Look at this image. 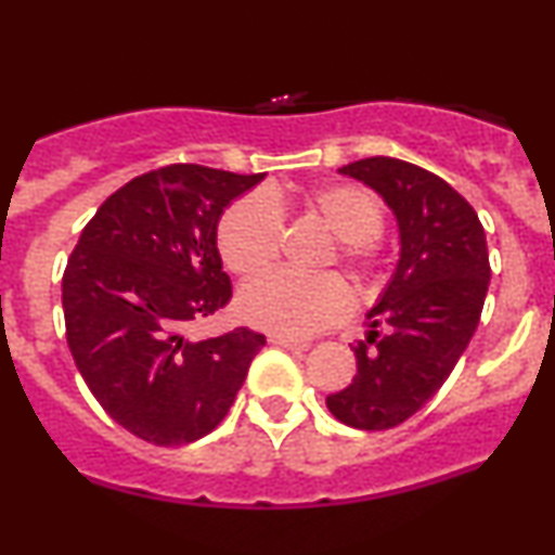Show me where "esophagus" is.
Returning <instances> with one entry per match:
<instances>
[{
  "instance_id": "obj_1",
  "label": "esophagus",
  "mask_w": 555,
  "mask_h": 555,
  "mask_svg": "<svg viewBox=\"0 0 555 555\" xmlns=\"http://www.w3.org/2000/svg\"><path fill=\"white\" fill-rule=\"evenodd\" d=\"M269 341L276 344V347H284V349H297V352H305V349H310V341L289 339V336H276V334H271Z\"/></svg>"
}]
</instances>
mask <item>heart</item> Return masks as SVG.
I'll use <instances>...</instances> for the list:
<instances>
[{"label": "heart", "mask_w": 555, "mask_h": 555, "mask_svg": "<svg viewBox=\"0 0 555 555\" xmlns=\"http://www.w3.org/2000/svg\"><path fill=\"white\" fill-rule=\"evenodd\" d=\"M292 208H299L334 234V247L323 258V266L336 260L358 279L362 292H371L384 260V206L365 188L347 182L318 184L302 195L269 190L263 197L245 195L234 201L216 229L227 269L242 279L269 271L282 247V216ZM349 310L352 295L334 273L310 279L271 273L242 286L237 297L242 321L289 339L336 326Z\"/></svg>", "instance_id": "b5f03b06"}]
</instances>
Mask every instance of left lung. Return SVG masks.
Segmentation results:
<instances>
[{
	"mask_svg": "<svg viewBox=\"0 0 555 555\" xmlns=\"http://www.w3.org/2000/svg\"><path fill=\"white\" fill-rule=\"evenodd\" d=\"M339 171L384 195L401 256L352 347L358 375L326 404L349 428L388 430L428 404L473 339L490 282L486 229L449 182L410 162L373 156Z\"/></svg>",
	"mask_w": 555,
	"mask_h": 555,
	"instance_id": "8db88e82",
	"label": "left lung"
}]
</instances>
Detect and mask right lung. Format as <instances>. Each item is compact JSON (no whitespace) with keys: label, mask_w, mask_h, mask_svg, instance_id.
<instances>
[{"label":"right lung","mask_w":555,"mask_h":555,"mask_svg":"<svg viewBox=\"0 0 555 555\" xmlns=\"http://www.w3.org/2000/svg\"><path fill=\"white\" fill-rule=\"evenodd\" d=\"M263 175L171 164L101 203L62 276L67 344L114 423L156 446L208 436L245 384L263 334L182 331L232 299L216 224Z\"/></svg>","instance_id":"obj_1"}]
</instances>
